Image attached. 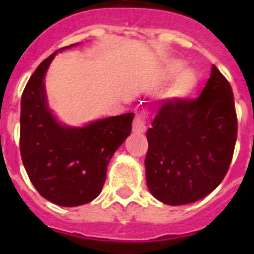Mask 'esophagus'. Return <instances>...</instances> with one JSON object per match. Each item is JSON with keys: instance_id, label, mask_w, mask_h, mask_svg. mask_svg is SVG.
<instances>
[{"instance_id": "1", "label": "esophagus", "mask_w": 254, "mask_h": 254, "mask_svg": "<svg viewBox=\"0 0 254 254\" xmlns=\"http://www.w3.org/2000/svg\"><path fill=\"white\" fill-rule=\"evenodd\" d=\"M146 120L147 113L145 111L135 113L134 121H133V131L135 133H143L146 130Z\"/></svg>"}]
</instances>
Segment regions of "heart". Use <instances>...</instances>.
Listing matches in <instances>:
<instances>
[{
	"label": "heart",
	"instance_id": "obj_1",
	"mask_svg": "<svg viewBox=\"0 0 254 254\" xmlns=\"http://www.w3.org/2000/svg\"><path fill=\"white\" fill-rule=\"evenodd\" d=\"M178 68H179V64H177V63L170 64L166 69V75L167 76H173L174 73L178 71ZM195 84H196L195 73L192 71H190V69L182 71L175 77V80L173 81V85L170 88V95L174 96V97H185L192 91Z\"/></svg>",
	"mask_w": 254,
	"mask_h": 254
}]
</instances>
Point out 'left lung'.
<instances>
[{
	"instance_id": "left-lung-1",
	"label": "left lung",
	"mask_w": 254,
	"mask_h": 254,
	"mask_svg": "<svg viewBox=\"0 0 254 254\" xmlns=\"http://www.w3.org/2000/svg\"><path fill=\"white\" fill-rule=\"evenodd\" d=\"M147 187L165 204L200 200L228 171L237 138L229 81L212 65L196 99L165 100L146 131Z\"/></svg>"
}]
</instances>
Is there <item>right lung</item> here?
I'll return each mask as SVG.
<instances>
[{
    "mask_svg": "<svg viewBox=\"0 0 254 254\" xmlns=\"http://www.w3.org/2000/svg\"><path fill=\"white\" fill-rule=\"evenodd\" d=\"M55 54L38 65L23 89L19 149L38 192L58 205L76 207L101 192L108 163L130 134L134 115L113 116L83 127L61 125L47 107L43 83Z\"/></svg>",
    "mask_w": 254,
    "mask_h": 254,
    "instance_id": "add662e5",
    "label": "right lung"
}]
</instances>
